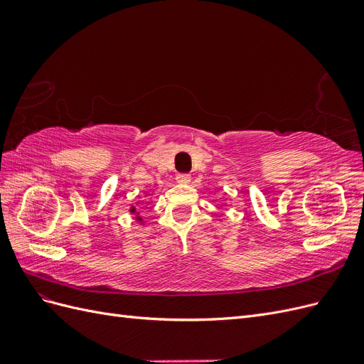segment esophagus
<instances>
[{
  "label": "esophagus",
  "mask_w": 364,
  "mask_h": 364,
  "mask_svg": "<svg viewBox=\"0 0 364 364\" xmlns=\"http://www.w3.org/2000/svg\"><path fill=\"white\" fill-rule=\"evenodd\" d=\"M176 181H178L179 183H190L191 176L186 174V173H179L178 176H176Z\"/></svg>",
  "instance_id": "esophagus-1"
}]
</instances>
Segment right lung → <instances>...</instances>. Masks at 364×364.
Instances as JSON below:
<instances>
[{
	"label": "right lung",
	"mask_w": 364,
	"mask_h": 364,
	"mask_svg": "<svg viewBox=\"0 0 364 364\" xmlns=\"http://www.w3.org/2000/svg\"><path fill=\"white\" fill-rule=\"evenodd\" d=\"M130 213L138 215V211H136V208H135V206H132V208H130ZM136 218H138V222H142V218H141V217H136Z\"/></svg>",
	"instance_id": "add662e5"
}]
</instances>
